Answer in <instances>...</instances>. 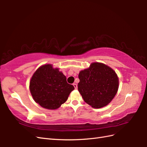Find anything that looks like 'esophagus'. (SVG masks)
<instances>
[{
    "instance_id": "esophagus-1",
    "label": "esophagus",
    "mask_w": 147,
    "mask_h": 147,
    "mask_svg": "<svg viewBox=\"0 0 147 147\" xmlns=\"http://www.w3.org/2000/svg\"><path fill=\"white\" fill-rule=\"evenodd\" d=\"M73 86H74V88H75V89H77V88H78V86H77V84H76V83H73Z\"/></svg>"
}]
</instances>
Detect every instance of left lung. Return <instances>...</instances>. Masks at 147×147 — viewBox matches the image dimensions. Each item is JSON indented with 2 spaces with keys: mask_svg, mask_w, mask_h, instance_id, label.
Instances as JSON below:
<instances>
[{
  "mask_svg": "<svg viewBox=\"0 0 147 147\" xmlns=\"http://www.w3.org/2000/svg\"><path fill=\"white\" fill-rule=\"evenodd\" d=\"M78 91L86 104L99 109L110 103L116 95L119 78L108 65L92 62L90 67L79 73Z\"/></svg>",
  "mask_w": 147,
  "mask_h": 147,
  "instance_id": "obj_1",
  "label": "left lung"
}]
</instances>
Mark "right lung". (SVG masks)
<instances>
[{
  "instance_id": "obj_1",
  "label": "right lung",
  "mask_w": 147,
  "mask_h": 147,
  "mask_svg": "<svg viewBox=\"0 0 147 147\" xmlns=\"http://www.w3.org/2000/svg\"><path fill=\"white\" fill-rule=\"evenodd\" d=\"M74 87L68 84L66 77L54 68L52 64H44L33 73L30 82V90L36 103L43 108L55 110L67 100Z\"/></svg>"
}]
</instances>
